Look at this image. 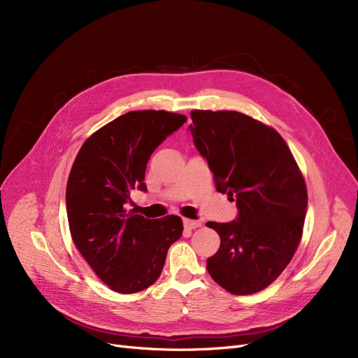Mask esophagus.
Segmentation results:
<instances>
[{
    "label": "esophagus",
    "instance_id": "1",
    "mask_svg": "<svg viewBox=\"0 0 358 358\" xmlns=\"http://www.w3.org/2000/svg\"><path fill=\"white\" fill-rule=\"evenodd\" d=\"M182 223H184V228L185 229H190V231L201 227V222L200 220H193V219H184Z\"/></svg>",
    "mask_w": 358,
    "mask_h": 358
}]
</instances>
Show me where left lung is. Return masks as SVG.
<instances>
[{
	"label": "left lung",
	"mask_w": 358,
	"mask_h": 358,
	"mask_svg": "<svg viewBox=\"0 0 358 358\" xmlns=\"http://www.w3.org/2000/svg\"><path fill=\"white\" fill-rule=\"evenodd\" d=\"M189 126L216 190L236 201L232 222H208L220 236L208 271L234 294H252L283 273L303 232L308 190L285 139L239 111L193 110Z\"/></svg>",
	"instance_id": "8db88e82"
}]
</instances>
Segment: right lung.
Wrapping results in <instances>:
<instances>
[{
    "mask_svg": "<svg viewBox=\"0 0 358 358\" xmlns=\"http://www.w3.org/2000/svg\"><path fill=\"white\" fill-rule=\"evenodd\" d=\"M187 117L164 110L129 111L81 146L66 184V213L75 247L103 283L136 293L158 280L168 248L182 234L180 216L146 219L126 210L130 190L146 192L154 150Z\"/></svg>",
    "mask_w": 358,
    "mask_h": 358,
    "instance_id": "right-lung-1",
    "label": "right lung"
}]
</instances>
